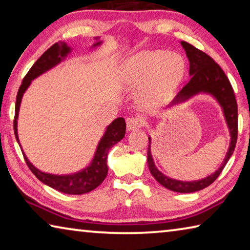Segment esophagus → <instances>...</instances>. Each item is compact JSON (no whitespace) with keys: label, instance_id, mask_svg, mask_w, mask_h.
<instances>
[{"label":"esophagus","instance_id":"esophagus-1","mask_svg":"<svg viewBox=\"0 0 250 250\" xmlns=\"http://www.w3.org/2000/svg\"><path fill=\"white\" fill-rule=\"evenodd\" d=\"M141 125H142L141 118L132 117V118H129V119H126V129H128L129 131L137 130L140 128Z\"/></svg>","mask_w":250,"mask_h":250}]
</instances>
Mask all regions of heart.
Wrapping results in <instances>:
<instances>
[{"label": "heart", "instance_id": "heart-1", "mask_svg": "<svg viewBox=\"0 0 250 250\" xmlns=\"http://www.w3.org/2000/svg\"><path fill=\"white\" fill-rule=\"evenodd\" d=\"M186 64L183 57L167 50H147L129 58L120 71L125 87L137 89L145 84L139 95V104L153 110L167 104L183 83Z\"/></svg>", "mask_w": 250, "mask_h": 250}]
</instances>
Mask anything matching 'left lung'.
Instances as JSON below:
<instances>
[{"instance_id":"obj_1","label":"left lung","mask_w":250,"mask_h":250,"mask_svg":"<svg viewBox=\"0 0 250 250\" xmlns=\"http://www.w3.org/2000/svg\"><path fill=\"white\" fill-rule=\"evenodd\" d=\"M181 44L184 47L189 61V76H191V78L184 84L172 104L180 103V101H183L202 91L211 94L223 107L224 115H225L231 137L229 149H228L226 158L224 160L221 167L214 174L207 176L206 179L194 182H181L163 175L154 166L150 149L151 140L149 138L147 166H149L151 174L154 176V179L161 185L171 189V191L179 193H192L205 188L213 183L221 174L228 160L231 156L232 152H234L237 142V135H238V109H237V101L229 79L227 78L221 66L217 62H215L214 59L206 53L194 47L193 45L186 43L184 41H182Z\"/></svg>"}]
</instances>
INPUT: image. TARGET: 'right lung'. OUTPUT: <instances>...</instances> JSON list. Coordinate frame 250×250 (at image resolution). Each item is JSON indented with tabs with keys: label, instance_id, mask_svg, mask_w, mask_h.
<instances>
[{
	"label": "right lung",
	"instance_id": "add662e5",
	"mask_svg": "<svg viewBox=\"0 0 250 250\" xmlns=\"http://www.w3.org/2000/svg\"><path fill=\"white\" fill-rule=\"evenodd\" d=\"M100 42H98L96 45H99ZM70 48L65 43H55L53 46L46 50V52L42 55V56L37 59L35 64L32 66V68L28 70V73L25 76L22 84H21L18 91V96H16V104H15V116H14V133L15 138L19 142L18 137V117L20 111V104L21 100H22L23 94L25 90L27 89L32 80L36 78L37 76L45 73L57 65L58 62H62L67 54L69 53ZM125 121L124 118H118L115 121L110 125L107 131H105L104 135L101 139L98 147H97L95 158L89 167L84 168L83 171L75 173V174L70 175H53L48 174V173L41 172L40 170L33 166L29 162L28 159L25 156L24 152L22 153L24 155L25 162H26L27 167L32 173L35 175L41 182L44 184L50 186L59 192H62L65 194H74V195H79V194H84L88 192H91L92 189L103 183L108 173V166H107V155L110 147L113 146L116 143L122 140L125 133Z\"/></svg>",
	"mask_w": 250,
	"mask_h": 250
}]
</instances>
